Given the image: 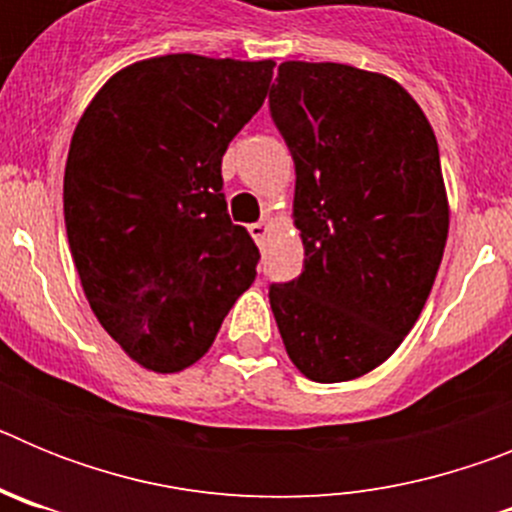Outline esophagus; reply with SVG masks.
<instances>
[{
	"mask_svg": "<svg viewBox=\"0 0 512 512\" xmlns=\"http://www.w3.org/2000/svg\"><path fill=\"white\" fill-rule=\"evenodd\" d=\"M269 230H271V217H266V220H261V223L248 225V233L253 235V241H259V243L269 235Z\"/></svg>",
	"mask_w": 512,
	"mask_h": 512,
	"instance_id": "34e87169",
	"label": "esophagus"
}]
</instances>
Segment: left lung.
<instances>
[{
	"label": "left lung",
	"instance_id": "8db88e82",
	"mask_svg": "<svg viewBox=\"0 0 512 512\" xmlns=\"http://www.w3.org/2000/svg\"><path fill=\"white\" fill-rule=\"evenodd\" d=\"M271 117L295 158L292 220L305 269L271 284L292 364L312 382L364 377L397 351L449 238L438 143L390 76L348 63H279Z\"/></svg>",
	"mask_w": 512,
	"mask_h": 512
}]
</instances>
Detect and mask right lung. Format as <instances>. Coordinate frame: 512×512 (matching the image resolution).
Returning a JSON list of instances; mask_svg holds the SVG:
<instances>
[{
	"label": "right lung",
	"mask_w": 512,
	"mask_h": 512,
	"mask_svg": "<svg viewBox=\"0 0 512 512\" xmlns=\"http://www.w3.org/2000/svg\"><path fill=\"white\" fill-rule=\"evenodd\" d=\"M274 66L143 58L110 76L76 125L63 174L71 256L102 328L148 372L200 361L256 279L259 248L230 223L220 166Z\"/></svg>",
	"instance_id": "obj_1"
}]
</instances>
